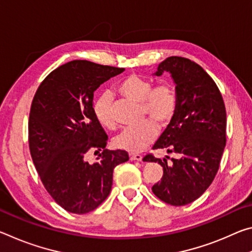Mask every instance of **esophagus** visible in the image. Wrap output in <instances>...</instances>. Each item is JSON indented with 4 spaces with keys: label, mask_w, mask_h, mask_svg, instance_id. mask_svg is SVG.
Wrapping results in <instances>:
<instances>
[{
    "label": "esophagus",
    "mask_w": 252,
    "mask_h": 252,
    "mask_svg": "<svg viewBox=\"0 0 252 252\" xmlns=\"http://www.w3.org/2000/svg\"><path fill=\"white\" fill-rule=\"evenodd\" d=\"M142 156L140 155H134V153H131L130 155V160L132 161H142Z\"/></svg>",
    "instance_id": "obj_1"
}]
</instances>
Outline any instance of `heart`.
Listing matches in <instances>:
<instances>
[{"label": "heart", "mask_w": 252, "mask_h": 252, "mask_svg": "<svg viewBox=\"0 0 252 252\" xmlns=\"http://www.w3.org/2000/svg\"><path fill=\"white\" fill-rule=\"evenodd\" d=\"M119 91L131 101L141 104L142 114L153 122L164 126L171 120L177 110L178 99L174 89L168 83L153 88L151 81L132 74L119 84ZM93 112L102 126L112 129L116 126L112 113V96L104 92L95 100ZM157 135V127L151 121L130 126L114 138L116 147L129 152H140L146 149Z\"/></svg>", "instance_id": "obj_1"}]
</instances>
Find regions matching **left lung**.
<instances>
[{"label": "left lung", "mask_w": 252, "mask_h": 252, "mask_svg": "<svg viewBox=\"0 0 252 252\" xmlns=\"http://www.w3.org/2000/svg\"><path fill=\"white\" fill-rule=\"evenodd\" d=\"M168 72L176 85L177 110L153 150L176 153L168 163L151 155L147 162L163 168L161 181L152 187L158 198L171 206H185L206 191L218 172L225 147L227 114L222 95L209 74L197 63L181 57L161 62L153 75Z\"/></svg>", "instance_id": "1"}]
</instances>
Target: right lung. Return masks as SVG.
<instances>
[{
    "label": "right lung",
    "instance_id": "right-lung-1",
    "mask_svg": "<svg viewBox=\"0 0 252 252\" xmlns=\"http://www.w3.org/2000/svg\"><path fill=\"white\" fill-rule=\"evenodd\" d=\"M123 71L74 60L51 72L34 95L30 151L46 191L69 212L99 207L112 188L114 168L129 160L126 151L106 150L108 135L93 112L94 91ZM89 150L99 153L94 164L85 160Z\"/></svg>",
    "mask_w": 252,
    "mask_h": 252
}]
</instances>
